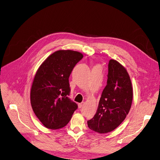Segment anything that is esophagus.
Wrapping results in <instances>:
<instances>
[{"instance_id":"esophagus-1","label":"esophagus","mask_w":160,"mask_h":160,"mask_svg":"<svg viewBox=\"0 0 160 160\" xmlns=\"http://www.w3.org/2000/svg\"><path fill=\"white\" fill-rule=\"evenodd\" d=\"M83 105V103H78V108H81Z\"/></svg>"}]
</instances>
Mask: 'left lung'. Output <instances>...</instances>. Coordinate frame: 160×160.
I'll return each mask as SVG.
<instances>
[{
	"instance_id": "8db88e82",
	"label": "left lung",
	"mask_w": 160,
	"mask_h": 160,
	"mask_svg": "<svg viewBox=\"0 0 160 160\" xmlns=\"http://www.w3.org/2000/svg\"><path fill=\"white\" fill-rule=\"evenodd\" d=\"M107 77L96 113L88 121L91 129L101 134L112 132L122 122L133 99L132 82L123 66L117 61L110 60Z\"/></svg>"
}]
</instances>
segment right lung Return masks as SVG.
<instances>
[{
	"mask_svg": "<svg viewBox=\"0 0 160 160\" xmlns=\"http://www.w3.org/2000/svg\"><path fill=\"white\" fill-rule=\"evenodd\" d=\"M82 58L83 55L77 51L59 50L48 56L38 68L31 90V103L46 128L64 127L77 109V104L68 98L69 77Z\"/></svg>",
	"mask_w": 160,
	"mask_h": 160,
	"instance_id": "right-lung-1",
	"label": "right lung"
}]
</instances>
